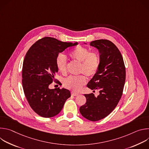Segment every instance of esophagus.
Instances as JSON below:
<instances>
[{
    "mask_svg": "<svg viewBox=\"0 0 149 149\" xmlns=\"http://www.w3.org/2000/svg\"><path fill=\"white\" fill-rule=\"evenodd\" d=\"M71 95H73V96H77V95H79V94H78V93H75V92H73V91H72V92H71Z\"/></svg>",
    "mask_w": 149,
    "mask_h": 149,
    "instance_id": "34e87169",
    "label": "esophagus"
}]
</instances>
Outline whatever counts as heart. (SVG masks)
I'll return each instance as SVG.
<instances>
[{
    "mask_svg": "<svg viewBox=\"0 0 149 149\" xmlns=\"http://www.w3.org/2000/svg\"><path fill=\"white\" fill-rule=\"evenodd\" d=\"M74 60L81 63L80 73H84L88 77H93L97 72L100 67V56L95 52L81 45L77 46L69 54ZM56 65L58 70L62 74L67 73V58L63 54H59L56 59ZM87 82L84 75L70 76L63 81L64 86L74 91H79Z\"/></svg>",
    "mask_w": 149,
    "mask_h": 149,
    "instance_id": "heart-1",
    "label": "heart"
}]
</instances>
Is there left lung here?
I'll return each mask as SVG.
<instances>
[{
    "mask_svg": "<svg viewBox=\"0 0 149 149\" xmlns=\"http://www.w3.org/2000/svg\"><path fill=\"white\" fill-rule=\"evenodd\" d=\"M90 45L98 50L100 63L87 87L98 90L100 94L97 97L93 93L84 94L87 101L79 111L84 118L95 121L109 115L118 104L125 84V68L123 56L112 42L99 39L92 41Z\"/></svg>",
    "mask_w": 149,
    "mask_h": 149,
    "instance_id": "8db88e82",
    "label": "left lung"
}]
</instances>
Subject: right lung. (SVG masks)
I'll list each match as a JSON object with an SVG mask.
<instances>
[{"mask_svg": "<svg viewBox=\"0 0 149 149\" xmlns=\"http://www.w3.org/2000/svg\"><path fill=\"white\" fill-rule=\"evenodd\" d=\"M78 45L63 42L51 37L38 40L28 51L23 63L22 86L32 110L41 117L50 118L58 114L70 91L62 88L50 89L58 70L56 59L68 47Z\"/></svg>", "mask_w": 149, "mask_h": 149, "instance_id": "obj_1", "label": "right lung"}]
</instances>
